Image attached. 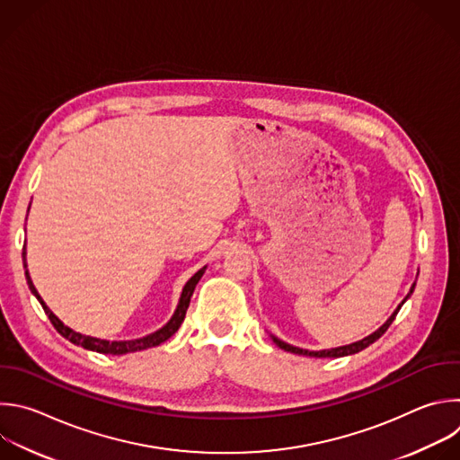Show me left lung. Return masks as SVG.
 Returning a JSON list of instances; mask_svg holds the SVG:
<instances>
[{
    "label": "left lung",
    "mask_w": 460,
    "mask_h": 460,
    "mask_svg": "<svg viewBox=\"0 0 460 460\" xmlns=\"http://www.w3.org/2000/svg\"><path fill=\"white\" fill-rule=\"evenodd\" d=\"M413 288H415V283L411 285V288H410V294L413 292ZM408 294V296H410ZM408 296L404 297V301L408 299ZM402 301V303H404ZM402 303L399 305L397 307V311L388 318V322L381 327V329H377L374 334H370L368 338H365V340H361V341H358V343H352V345H347V347H340V349H332V350H320V352H313V350H303V349H297V347H292V345H287V343H283L281 340H278V338H274L272 336V341L279 347V349H283V350H287V352H292V354H299V356H311V358H343V356H350V354H358V352H361L363 349H367L368 345H372L374 341H377L386 331H388V327L392 325V322L395 320V316H397V313H399V309L402 307Z\"/></svg>",
    "instance_id": "obj_1"
}]
</instances>
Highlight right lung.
I'll use <instances>...</instances> for the list:
<instances>
[{
	"mask_svg": "<svg viewBox=\"0 0 460 460\" xmlns=\"http://www.w3.org/2000/svg\"><path fill=\"white\" fill-rule=\"evenodd\" d=\"M23 256H25V249H23ZM27 267V263H25ZM206 267H202L199 272H195L190 281L186 283L184 290H182V296H181V301H179V307L173 314V318L168 322V325H164L161 331L153 332L146 338H140V340H131V341H106V340H97V338H90V336H83L79 332H74L72 329H68L66 325H63L59 322L58 316H54V313L47 307L45 301L41 299V296L38 294L31 276H29V270H25V276H27V283H29V288L32 290V294L38 297V301L41 303V307L45 311V314L49 316V320L52 322L54 329L63 336L66 338L68 341H72L74 345H79L83 349H88V350H93V352H101V354H111V356H120V354H128V352H137V350H144V349H151V347H157L161 343H164L166 340H170L177 331L179 327L182 325L184 318H186V311L190 307V301H191V296H193V290L199 283V279L202 278Z\"/></svg>",
	"mask_w": 460,
	"mask_h": 460,
	"instance_id": "obj_1",
	"label": "right lung"
}]
</instances>
